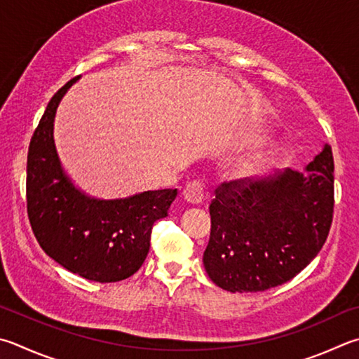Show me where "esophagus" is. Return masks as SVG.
<instances>
[{
	"mask_svg": "<svg viewBox=\"0 0 359 359\" xmlns=\"http://www.w3.org/2000/svg\"><path fill=\"white\" fill-rule=\"evenodd\" d=\"M204 193L205 184L199 179L188 182L187 187L184 188V198L187 202H190V204H199V202H202V199H204Z\"/></svg>",
	"mask_w": 359,
	"mask_h": 359,
	"instance_id": "1",
	"label": "esophagus"
}]
</instances>
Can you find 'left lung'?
I'll return each instance as SVG.
<instances>
[{"label":"left lung","instance_id":"obj_1","mask_svg":"<svg viewBox=\"0 0 359 359\" xmlns=\"http://www.w3.org/2000/svg\"><path fill=\"white\" fill-rule=\"evenodd\" d=\"M331 146L306 172L223 182L210 207L208 278L227 292H264L295 278L327 242L334 212Z\"/></svg>","mask_w":359,"mask_h":359}]
</instances>
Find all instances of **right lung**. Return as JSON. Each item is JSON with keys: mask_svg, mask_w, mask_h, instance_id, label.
Returning a JSON list of instances; mask_svg holds the SVG:
<instances>
[{"mask_svg": "<svg viewBox=\"0 0 359 359\" xmlns=\"http://www.w3.org/2000/svg\"><path fill=\"white\" fill-rule=\"evenodd\" d=\"M51 97L34 130L26 166V208L39 245L64 269L97 283H116L140 270L157 219L168 217L177 190H155L127 199L84 196L64 175L53 141L56 108L76 81Z\"/></svg>", "mask_w": 359, "mask_h": 359, "instance_id": "right-lung-1", "label": "right lung"}]
</instances>
